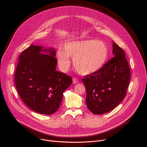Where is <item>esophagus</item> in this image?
<instances>
[{
	"instance_id": "34e87169",
	"label": "esophagus",
	"mask_w": 147,
	"mask_h": 147,
	"mask_svg": "<svg viewBox=\"0 0 147 147\" xmlns=\"http://www.w3.org/2000/svg\"><path fill=\"white\" fill-rule=\"evenodd\" d=\"M73 83H74V84H78L79 83L78 79H76V78H73Z\"/></svg>"
}]
</instances>
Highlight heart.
Listing matches in <instances>:
<instances>
[{
  "label": "heart",
  "mask_w": 147,
  "mask_h": 147,
  "mask_svg": "<svg viewBox=\"0 0 147 147\" xmlns=\"http://www.w3.org/2000/svg\"><path fill=\"white\" fill-rule=\"evenodd\" d=\"M63 50L59 49L57 58L61 69L64 71L73 58L76 71L82 75H90L101 70L109 57V49L105 43L96 40L75 41L65 43Z\"/></svg>",
  "instance_id": "obj_1"
}]
</instances>
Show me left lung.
<instances>
[{"label":"left lung","mask_w":147,"mask_h":147,"mask_svg":"<svg viewBox=\"0 0 147 147\" xmlns=\"http://www.w3.org/2000/svg\"><path fill=\"white\" fill-rule=\"evenodd\" d=\"M113 54L114 57L101 70L82 79L86 90V104L94 114L110 111L126 96L131 74L125 53L113 42Z\"/></svg>","instance_id":"left-lung-1"}]
</instances>
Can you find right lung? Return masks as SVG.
Listing matches in <instances>:
<instances>
[{
    "instance_id": "1",
    "label": "right lung",
    "mask_w": 147,
    "mask_h": 147,
    "mask_svg": "<svg viewBox=\"0 0 147 147\" xmlns=\"http://www.w3.org/2000/svg\"><path fill=\"white\" fill-rule=\"evenodd\" d=\"M55 57L53 48L32 45L19 58L15 75L18 92L27 106L40 114L50 115L56 112L63 92L72 82L71 77L56 70Z\"/></svg>"
}]
</instances>
